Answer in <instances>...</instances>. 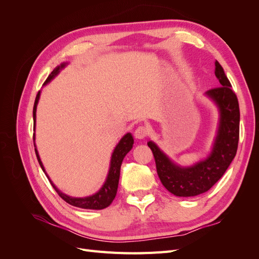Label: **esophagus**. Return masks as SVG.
<instances>
[{"label":"esophagus","instance_id":"34e87169","mask_svg":"<svg viewBox=\"0 0 259 259\" xmlns=\"http://www.w3.org/2000/svg\"><path fill=\"white\" fill-rule=\"evenodd\" d=\"M148 135V128L146 126H139L136 128L134 136L136 139H144Z\"/></svg>","mask_w":259,"mask_h":259}]
</instances>
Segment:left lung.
Wrapping results in <instances>:
<instances>
[{
  "label": "left lung",
  "instance_id": "8db88e82",
  "mask_svg": "<svg viewBox=\"0 0 259 259\" xmlns=\"http://www.w3.org/2000/svg\"><path fill=\"white\" fill-rule=\"evenodd\" d=\"M215 75L222 86L207 91L205 96L217 106L219 123L213 148L206 158L191 166H182L171 161L155 143H148L161 183L176 197H195L208 191L225 174L237 153L240 128L238 98L217 60Z\"/></svg>",
  "mask_w": 259,
  "mask_h": 259
}]
</instances>
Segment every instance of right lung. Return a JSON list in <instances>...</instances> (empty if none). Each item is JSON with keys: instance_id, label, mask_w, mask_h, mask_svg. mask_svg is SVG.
Wrapping results in <instances>:
<instances>
[{"instance_id": "add662e5", "label": "right lung", "mask_w": 259, "mask_h": 259, "mask_svg": "<svg viewBox=\"0 0 259 259\" xmlns=\"http://www.w3.org/2000/svg\"><path fill=\"white\" fill-rule=\"evenodd\" d=\"M67 65H68L67 62H62L60 66L55 68L52 71V73L49 75L48 80L45 81L44 85L50 83L54 79V77L60 72V70L64 69ZM40 95H41V92H38L36 95V98H35V101H34V106H33V122H34L33 130L34 131H35V119H36V106L38 103V99H40ZM33 140H35V134H33ZM133 144H134V139H133V136L131 133H127V134H125L121 138L119 144L116 145V147L114 148V150L112 152L110 167H109V171H108L105 184L95 194H92V195H90V197H84V198L70 197V195H67L66 193L61 192L58 188L53 184L49 175L46 174L45 168L43 166V163L40 159V155H38L36 148H35V154H36L38 163H40V166L43 169L46 177L49 178L51 185L53 186L54 189L56 190V192L58 193V195L62 200H65L67 203H69L70 205H73V206L80 207V208L103 209V208H106L110 205L115 198V194L117 191V185H119V179H120V169H121V165H122V161L124 159V156L131 151V149L133 148ZM34 147H35V144H34Z\"/></svg>"}]
</instances>
